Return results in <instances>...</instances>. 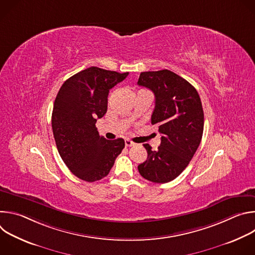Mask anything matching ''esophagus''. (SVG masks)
Segmentation results:
<instances>
[{"mask_svg":"<svg viewBox=\"0 0 255 255\" xmlns=\"http://www.w3.org/2000/svg\"><path fill=\"white\" fill-rule=\"evenodd\" d=\"M125 145H126L127 147H130V146H133L134 142H132V141L129 140V139H125Z\"/></svg>","mask_w":255,"mask_h":255,"instance_id":"1","label":"esophagus"}]
</instances>
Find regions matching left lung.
Returning <instances> with one entry per match:
<instances>
[{"instance_id": "left-lung-1", "label": "left lung", "mask_w": 255, "mask_h": 255, "mask_svg": "<svg viewBox=\"0 0 255 255\" xmlns=\"http://www.w3.org/2000/svg\"><path fill=\"white\" fill-rule=\"evenodd\" d=\"M137 84L151 90L155 96L151 124H156L162 135L157 150L143 144L148 155L138 165V170L145 179L165 184L183 172L201 143L202 102L188 81L168 69L141 72Z\"/></svg>"}]
</instances>
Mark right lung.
I'll list each match as a JSON object with an SVG mask.
<instances>
[{
    "label": "right lung",
    "instance_id": "right-lung-1",
    "mask_svg": "<svg viewBox=\"0 0 255 255\" xmlns=\"http://www.w3.org/2000/svg\"><path fill=\"white\" fill-rule=\"evenodd\" d=\"M128 74L91 66L66 80L55 98L51 125L58 153L85 181L107 176L125 147L122 138L100 136L96 123L107 112L109 91Z\"/></svg>",
    "mask_w": 255,
    "mask_h": 255
}]
</instances>
